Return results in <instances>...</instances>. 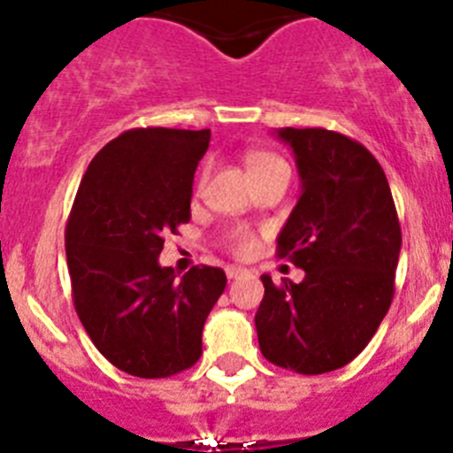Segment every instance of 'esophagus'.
Here are the masks:
<instances>
[{"label": "esophagus", "mask_w": 453, "mask_h": 453, "mask_svg": "<svg viewBox=\"0 0 453 453\" xmlns=\"http://www.w3.org/2000/svg\"><path fill=\"white\" fill-rule=\"evenodd\" d=\"M245 274H247L245 267H235V265L226 267V279H229V281H234V279H240V276H245Z\"/></svg>", "instance_id": "1"}]
</instances>
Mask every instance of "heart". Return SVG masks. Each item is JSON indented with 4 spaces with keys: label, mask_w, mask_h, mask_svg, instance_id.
I'll list each match as a JSON object with an SVG mask.
<instances>
[{
    "label": "heart",
    "mask_w": 453,
    "mask_h": 453,
    "mask_svg": "<svg viewBox=\"0 0 453 453\" xmlns=\"http://www.w3.org/2000/svg\"><path fill=\"white\" fill-rule=\"evenodd\" d=\"M274 167H286V163H283V158L272 154V151H251V154L247 156V170H250V174H254V172L274 170ZM203 181H206V170L199 174L197 192L203 188ZM226 247H229V251H234L235 256H251L256 251V238L251 231L235 229L234 234L229 235Z\"/></svg>",
    "instance_id": "obj_1"
}]
</instances>
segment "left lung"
<instances>
[{"mask_svg": "<svg viewBox=\"0 0 453 453\" xmlns=\"http://www.w3.org/2000/svg\"><path fill=\"white\" fill-rule=\"evenodd\" d=\"M276 134L295 151L302 177L279 254L306 276L281 286L261 276L256 334L274 365L324 374L354 361L386 318L402 226L386 172L361 142L319 127Z\"/></svg>", "mask_w": 453, "mask_h": 453, "instance_id": "obj_1", "label": "left lung"}]
</instances>
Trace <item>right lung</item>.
<instances>
[{"label":"right lung","instance_id":"right-lung-1","mask_svg":"<svg viewBox=\"0 0 453 453\" xmlns=\"http://www.w3.org/2000/svg\"><path fill=\"white\" fill-rule=\"evenodd\" d=\"M211 131L129 129L88 165L65 224L72 299L102 356L165 379L202 356V331L226 286L219 267L177 279L158 265L167 234L190 219L192 179Z\"/></svg>","mask_w":453,"mask_h":453}]
</instances>
